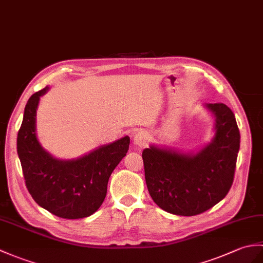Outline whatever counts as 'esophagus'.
<instances>
[{
  "instance_id": "1",
  "label": "esophagus",
  "mask_w": 263,
  "mask_h": 263,
  "mask_svg": "<svg viewBox=\"0 0 263 263\" xmlns=\"http://www.w3.org/2000/svg\"><path fill=\"white\" fill-rule=\"evenodd\" d=\"M133 142L139 146L144 145L146 142H148V134L143 131L136 133V136L133 137Z\"/></svg>"
}]
</instances>
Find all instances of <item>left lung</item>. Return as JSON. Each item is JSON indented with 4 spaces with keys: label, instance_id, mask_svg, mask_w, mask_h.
Segmentation results:
<instances>
[{
    "label": "left lung",
    "instance_id": "left-lung-1",
    "mask_svg": "<svg viewBox=\"0 0 263 263\" xmlns=\"http://www.w3.org/2000/svg\"><path fill=\"white\" fill-rule=\"evenodd\" d=\"M216 118L215 138L195 156L150 146L142 152L146 187L168 213L194 216L212 209L233 184L240 131L231 108L207 104Z\"/></svg>",
    "mask_w": 263,
    "mask_h": 263
}]
</instances>
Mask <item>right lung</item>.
I'll return each mask as SVG.
<instances>
[{
	"mask_svg": "<svg viewBox=\"0 0 263 263\" xmlns=\"http://www.w3.org/2000/svg\"><path fill=\"white\" fill-rule=\"evenodd\" d=\"M35 91L24 108L16 149L26 186L34 201L51 214L67 219L84 218L100 209L112 172L129 150L124 137L76 160H58L41 148L35 137V112L41 95Z\"/></svg>",
	"mask_w": 263,
	"mask_h": 263,
	"instance_id": "right-lung-1",
	"label": "right lung"
}]
</instances>
